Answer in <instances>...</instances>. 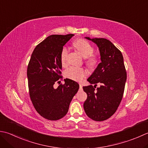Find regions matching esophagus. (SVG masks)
I'll use <instances>...</instances> for the list:
<instances>
[{
    "label": "esophagus",
    "instance_id": "34e87169",
    "mask_svg": "<svg viewBox=\"0 0 148 148\" xmlns=\"http://www.w3.org/2000/svg\"><path fill=\"white\" fill-rule=\"evenodd\" d=\"M79 90H83V86L79 84Z\"/></svg>",
    "mask_w": 148,
    "mask_h": 148
}]
</instances>
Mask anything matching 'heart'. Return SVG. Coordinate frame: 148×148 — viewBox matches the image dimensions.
I'll list each match as a JSON object with an SVG mask.
<instances>
[{"instance_id":"1","label":"heart","mask_w":148,"mask_h":148,"mask_svg":"<svg viewBox=\"0 0 148 148\" xmlns=\"http://www.w3.org/2000/svg\"><path fill=\"white\" fill-rule=\"evenodd\" d=\"M74 46L79 53L84 58H87L86 62L87 65L93 67L97 64V60L96 57L92 55L94 53V47L88 41L84 39H77L74 42ZM69 53L68 49L66 47H63L60 54V61L63 66L66 65V57ZM87 71L83 68L76 67V66H71L66 69L65 72V76L69 79L80 82L87 75Z\"/></svg>"}]
</instances>
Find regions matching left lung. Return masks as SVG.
<instances>
[{"label": "left lung", "instance_id": "8db88e82", "mask_svg": "<svg viewBox=\"0 0 148 148\" xmlns=\"http://www.w3.org/2000/svg\"><path fill=\"white\" fill-rule=\"evenodd\" d=\"M86 38L98 46L101 62L87 79L95 86L83 87L87 94L83 107L88 117L95 121H103L112 116L120 105L125 87L126 71L122 53L110 40ZM98 82L101 85L95 89Z\"/></svg>", "mask_w": 148, "mask_h": 148}]
</instances>
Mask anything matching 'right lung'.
<instances>
[{
  "label": "right lung",
  "instance_id": "right-lung-1",
  "mask_svg": "<svg viewBox=\"0 0 148 148\" xmlns=\"http://www.w3.org/2000/svg\"><path fill=\"white\" fill-rule=\"evenodd\" d=\"M74 36L53 34L36 45L27 66L29 96L36 112L43 118L57 121L67 114L69 105L79 85L66 79L65 83L54 88L62 79L60 54L65 43Z\"/></svg>",
  "mask_w": 148,
  "mask_h": 148
}]
</instances>
